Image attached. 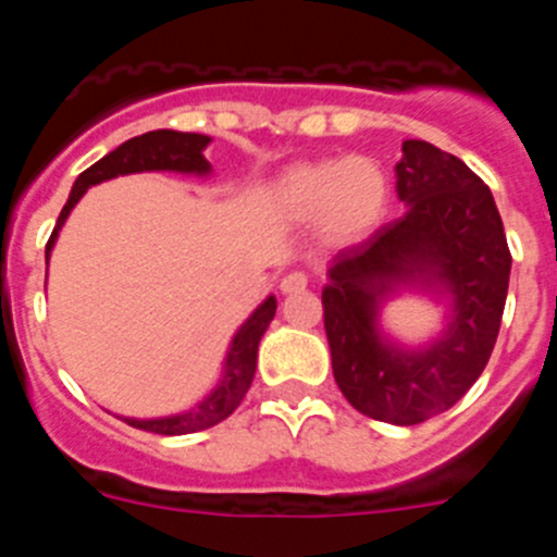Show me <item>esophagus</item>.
<instances>
[{
  "mask_svg": "<svg viewBox=\"0 0 557 557\" xmlns=\"http://www.w3.org/2000/svg\"><path fill=\"white\" fill-rule=\"evenodd\" d=\"M307 284H309L307 275L298 273V270H293V273H287L282 282H278V289H282L284 295H293V293H301V289H307Z\"/></svg>",
  "mask_w": 557,
  "mask_h": 557,
  "instance_id": "obj_1",
  "label": "esophagus"
}]
</instances>
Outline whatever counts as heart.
<instances>
[{
	"mask_svg": "<svg viewBox=\"0 0 557 557\" xmlns=\"http://www.w3.org/2000/svg\"><path fill=\"white\" fill-rule=\"evenodd\" d=\"M391 181L371 159H318L287 166L270 184L268 206L293 225L314 223L326 245L362 243L385 220Z\"/></svg>",
	"mask_w": 557,
	"mask_h": 557,
	"instance_id": "heart-1",
	"label": "heart"
}]
</instances>
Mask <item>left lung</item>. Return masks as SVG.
<instances>
[{
    "instance_id": "1",
    "label": "left lung",
    "mask_w": 557,
    "mask_h": 557,
    "mask_svg": "<svg viewBox=\"0 0 557 557\" xmlns=\"http://www.w3.org/2000/svg\"><path fill=\"white\" fill-rule=\"evenodd\" d=\"M396 195L405 214L329 262L323 326L334 382L351 407L412 426L457 405L488 366L510 250L488 186L430 141L401 145ZM405 292L445 307L442 329L424 344L384 329V307Z\"/></svg>"
}]
</instances>
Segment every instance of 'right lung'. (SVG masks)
<instances>
[{"label": "right lung", "mask_w": 557, "mask_h": 557, "mask_svg": "<svg viewBox=\"0 0 557 557\" xmlns=\"http://www.w3.org/2000/svg\"><path fill=\"white\" fill-rule=\"evenodd\" d=\"M209 145L211 136H203V133L150 131L141 133V136H133L125 145H120L116 150L102 156L97 164H91L83 175H77L75 186L69 191L66 206H63L55 231H52V236H49L47 243V262L49 253H52V248H55L58 243V234H61V228L66 225L69 214H72V209L81 203V198L91 189V186L102 184V181L120 178V175H136V172H178V175L209 178L211 164L203 156V150ZM273 314L275 295H268V298L248 314V321L236 329L234 337H231L218 385L211 387L200 401H195L189 410L159 418H122L125 424L136 426V430L156 432V435H189V432L209 430V426L225 421V418L239 407V401H243L245 393H248L250 382H253L259 343H262L264 332H268L270 321H273Z\"/></svg>", "instance_id": "right-lung-1"}]
</instances>
